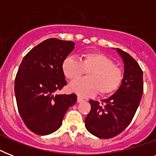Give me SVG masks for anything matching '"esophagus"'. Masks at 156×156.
I'll use <instances>...</instances> for the list:
<instances>
[{"instance_id": "1", "label": "esophagus", "mask_w": 156, "mask_h": 156, "mask_svg": "<svg viewBox=\"0 0 156 156\" xmlns=\"http://www.w3.org/2000/svg\"><path fill=\"white\" fill-rule=\"evenodd\" d=\"M77 101H78V103L83 102V101H84V99H83V97H81V96H79V95H78V98H77Z\"/></svg>"}]
</instances>
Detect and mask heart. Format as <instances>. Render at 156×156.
Wrapping results in <instances>:
<instances>
[{"instance_id": "heart-1", "label": "heart", "mask_w": 156, "mask_h": 156, "mask_svg": "<svg viewBox=\"0 0 156 156\" xmlns=\"http://www.w3.org/2000/svg\"><path fill=\"white\" fill-rule=\"evenodd\" d=\"M62 70L70 81L77 80L88 72L87 79L73 82L69 86L72 91L81 96H90L98 92L102 95H111L118 89L123 79L121 68L100 52L83 54L80 61L68 56L62 63Z\"/></svg>"}]
</instances>
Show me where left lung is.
<instances>
[{
    "mask_svg": "<svg viewBox=\"0 0 156 156\" xmlns=\"http://www.w3.org/2000/svg\"><path fill=\"white\" fill-rule=\"evenodd\" d=\"M116 51L124 62L121 85L108 99L102 100L103 105L90 100L91 109L85 118L87 129L100 138H113L130 124L143 93V70L138 62L127 52Z\"/></svg>",
    "mask_w": 156,
    "mask_h": 156,
    "instance_id": "8db88e82",
    "label": "left lung"
}]
</instances>
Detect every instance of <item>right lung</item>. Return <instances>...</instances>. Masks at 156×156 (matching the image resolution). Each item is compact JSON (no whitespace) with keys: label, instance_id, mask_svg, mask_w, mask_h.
<instances>
[{"label":"right lung","instance_id":"add662e5","mask_svg":"<svg viewBox=\"0 0 156 156\" xmlns=\"http://www.w3.org/2000/svg\"><path fill=\"white\" fill-rule=\"evenodd\" d=\"M75 44L48 39L33 48L22 61L14 82L18 112L29 129L48 135L61 127L77 95H54L67 84L62 63Z\"/></svg>","mask_w":156,"mask_h":156}]
</instances>
